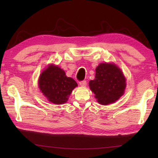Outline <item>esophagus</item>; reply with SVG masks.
<instances>
[{
    "mask_svg": "<svg viewBox=\"0 0 158 158\" xmlns=\"http://www.w3.org/2000/svg\"><path fill=\"white\" fill-rule=\"evenodd\" d=\"M79 84L81 86H85L86 85V81H81L79 82Z\"/></svg>",
    "mask_w": 158,
    "mask_h": 158,
    "instance_id": "obj_1",
    "label": "esophagus"
}]
</instances>
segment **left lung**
Masks as SVG:
<instances>
[{
	"mask_svg": "<svg viewBox=\"0 0 158 158\" xmlns=\"http://www.w3.org/2000/svg\"><path fill=\"white\" fill-rule=\"evenodd\" d=\"M126 79L114 63H100L95 69V79L89 81L90 90L101 105L114 103L124 94Z\"/></svg>",
	"mask_w": 158,
	"mask_h": 158,
	"instance_id": "8db88e82",
	"label": "left lung"
}]
</instances>
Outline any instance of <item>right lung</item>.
I'll return each mask as SVG.
<instances>
[{"mask_svg": "<svg viewBox=\"0 0 158 158\" xmlns=\"http://www.w3.org/2000/svg\"><path fill=\"white\" fill-rule=\"evenodd\" d=\"M39 89L48 101L62 105L68 100L77 82L57 65L51 64L41 73L38 80Z\"/></svg>", "mask_w": 158, "mask_h": 158, "instance_id": "right-lung-1", "label": "right lung"}]
</instances>
